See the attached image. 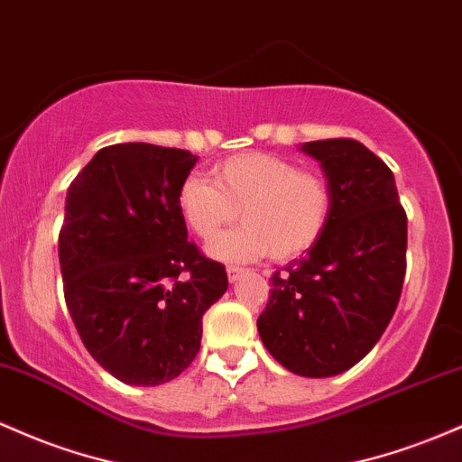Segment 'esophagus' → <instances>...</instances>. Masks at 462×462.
Returning a JSON list of instances; mask_svg holds the SVG:
<instances>
[{
    "instance_id": "obj_1",
    "label": "esophagus",
    "mask_w": 462,
    "mask_h": 462,
    "mask_svg": "<svg viewBox=\"0 0 462 462\" xmlns=\"http://www.w3.org/2000/svg\"><path fill=\"white\" fill-rule=\"evenodd\" d=\"M241 273H243L241 267H227V281H230V282L239 281V276H241Z\"/></svg>"
}]
</instances>
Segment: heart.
I'll use <instances>...</instances> for the list:
<instances>
[{"instance_id":"obj_1","label":"heart","mask_w":462,"mask_h":462,"mask_svg":"<svg viewBox=\"0 0 462 462\" xmlns=\"http://www.w3.org/2000/svg\"><path fill=\"white\" fill-rule=\"evenodd\" d=\"M177 208L204 243L242 210L244 226L212 243L210 254L247 263L270 254L291 261L311 250L331 217V189L322 175L270 153H241L212 169V181L189 175L177 190Z\"/></svg>"}]
</instances>
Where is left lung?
<instances>
[{"label":"left lung","mask_w":462,"mask_h":462,"mask_svg":"<svg viewBox=\"0 0 462 462\" xmlns=\"http://www.w3.org/2000/svg\"><path fill=\"white\" fill-rule=\"evenodd\" d=\"M331 189L320 241L272 281L258 336L300 377L355 366L393 320L405 276L408 219L393 171L357 140L302 142Z\"/></svg>","instance_id":"left-lung-1"}]
</instances>
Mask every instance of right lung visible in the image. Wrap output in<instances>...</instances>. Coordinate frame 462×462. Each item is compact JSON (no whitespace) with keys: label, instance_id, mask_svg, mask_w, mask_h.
<instances>
[{"label":"right lung","instance_id":"right-lung-1","mask_svg":"<svg viewBox=\"0 0 462 462\" xmlns=\"http://www.w3.org/2000/svg\"><path fill=\"white\" fill-rule=\"evenodd\" d=\"M199 157L146 142L105 146L65 197V302L91 357L129 386H160L199 353L226 293L221 263L189 241L177 190Z\"/></svg>","mask_w":462,"mask_h":462}]
</instances>
